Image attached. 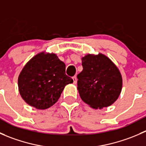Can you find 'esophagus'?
<instances>
[{
    "label": "esophagus",
    "mask_w": 146,
    "mask_h": 146,
    "mask_svg": "<svg viewBox=\"0 0 146 146\" xmlns=\"http://www.w3.org/2000/svg\"><path fill=\"white\" fill-rule=\"evenodd\" d=\"M73 84H74V85H76V84L77 83V78H76V76L73 77Z\"/></svg>",
    "instance_id": "34e87169"
}]
</instances>
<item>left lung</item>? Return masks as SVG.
<instances>
[{"mask_svg": "<svg viewBox=\"0 0 146 146\" xmlns=\"http://www.w3.org/2000/svg\"><path fill=\"white\" fill-rule=\"evenodd\" d=\"M81 59L83 69L77 76V89L82 100L100 110L114 104L123 85L118 67L101 53L88 54Z\"/></svg>", "mask_w": 146, "mask_h": 146, "instance_id": "1", "label": "left lung"}]
</instances>
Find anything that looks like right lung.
Masks as SVG:
<instances>
[{
	"instance_id": "1",
	"label": "right lung",
	"mask_w": 146,
	"mask_h": 146,
	"mask_svg": "<svg viewBox=\"0 0 146 146\" xmlns=\"http://www.w3.org/2000/svg\"><path fill=\"white\" fill-rule=\"evenodd\" d=\"M66 75V65L54 53L42 51L34 56L19 74L18 90L23 100L46 110L59 99L66 85L73 83Z\"/></svg>"
}]
</instances>
